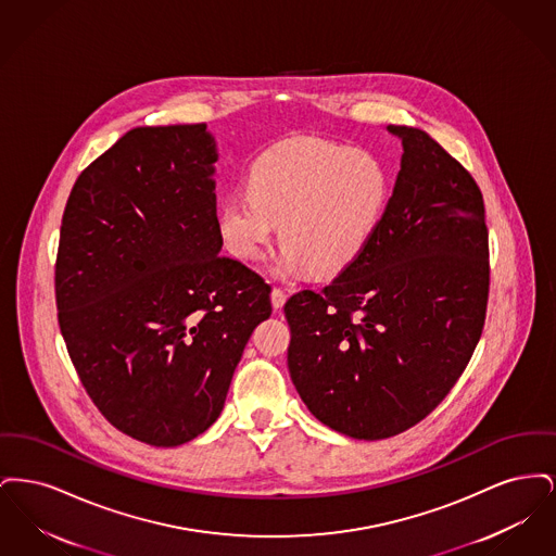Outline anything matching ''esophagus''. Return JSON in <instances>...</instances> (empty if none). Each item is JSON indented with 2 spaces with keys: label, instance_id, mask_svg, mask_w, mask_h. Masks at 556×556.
<instances>
[{
  "label": "esophagus",
  "instance_id": "esophagus-1",
  "mask_svg": "<svg viewBox=\"0 0 556 556\" xmlns=\"http://www.w3.org/2000/svg\"><path fill=\"white\" fill-rule=\"evenodd\" d=\"M286 300H288V293H286V291L279 290V288H275V290L270 291V304H273L275 311L283 308Z\"/></svg>",
  "mask_w": 556,
  "mask_h": 556
}]
</instances>
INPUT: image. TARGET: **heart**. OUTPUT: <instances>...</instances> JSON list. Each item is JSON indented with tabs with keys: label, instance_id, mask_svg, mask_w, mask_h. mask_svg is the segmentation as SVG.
<instances>
[{
	"label": "heart",
	"instance_id": "b5f03b06",
	"mask_svg": "<svg viewBox=\"0 0 556 556\" xmlns=\"http://www.w3.org/2000/svg\"><path fill=\"white\" fill-rule=\"evenodd\" d=\"M248 193L227 198L218 208V233L243 261H256L277 231L281 248L277 275L311 268L333 277L354 265L390 200L383 162L320 137H291L250 164Z\"/></svg>",
	"mask_w": 556,
	"mask_h": 556
}]
</instances>
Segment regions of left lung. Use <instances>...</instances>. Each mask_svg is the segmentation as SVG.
Instances as JSON below:
<instances>
[{
  "label": "left lung",
  "instance_id": "8db88e82",
  "mask_svg": "<svg viewBox=\"0 0 556 556\" xmlns=\"http://www.w3.org/2000/svg\"><path fill=\"white\" fill-rule=\"evenodd\" d=\"M402 141L394 193L365 254L286 304L291 381L320 424L383 440L425 419L481 338L488 227L473 177L429 135Z\"/></svg>",
  "mask_w": 556,
  "mask_h": 556
}]
</instances>
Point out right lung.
Returning <instances> with one entry per match:
<instances>
[{"label": "right lung", "instance_id": "1", "mask_svg": "<svg viewBox=\"0 0 556 556\" xmlns=\"http://www.w3.org/2000/svg\"><path fill=\"white\" fill-rule=\"evenodd\" d=\"M206 125L137 127L80 173L55 263L62 338L100 413L150 446L211 427L270 288L218 256Z\"/></svg>", "mask_w": 556, "mask_h": 556}]
</instances>
